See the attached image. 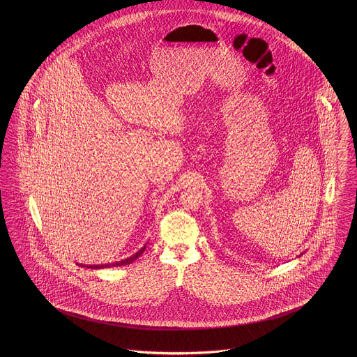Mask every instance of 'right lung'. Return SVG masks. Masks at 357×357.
<instances>
[{
	"mask_svg": "<svg viewBox=\"0 0 357 357\" xmlns=\"http://www.w3.org/2000/svg\"><path fill=\"white\" fill-rule=\"evenodd\" d=\"M146 246H144V248H141L136 254H133L132 257L130 258H127V259L120 260V261H115V263H111V264H96V266H89V268H103V267H112V266H124V264H130L132 263L133 260L137 259L139 257H140L141 254L144 252V250H145Z\"/></svg>",
	"mask_w": 357,
	"mask_h": 357,
	"instance_id": "obj_1",
	"label": "right lung"
}]
</instances>
